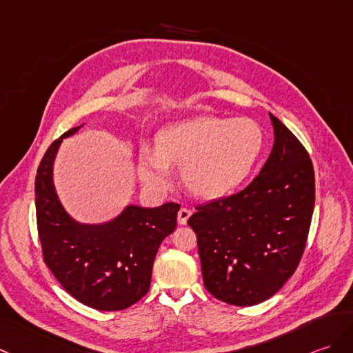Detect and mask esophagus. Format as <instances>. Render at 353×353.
Masks as SVG:
<instances>
[{
    "mask_svg": "<svg viewBox=\"0 0 353 353\" xmlns=\"http://www.w3.org/2000/svg\"><path fill=\"white\" fill-rule=\"evenodd\" d=\"M191 214H192V212H191L190 209H188V208H182V209H180V210L177 212V223H179L180 225H186L188 219H190Z\"/></svg>",
    "mask_w": 353,
    "mask_h": 353,
    "instance_id": "esophagus-1",
    "label": "esophagus"
}]
</instances>
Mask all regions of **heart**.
Segmentation results:
<instances>
[{
	"instance_id": "obj_1",
	"label": "heart",
	"mask_w": 353,
	"mask_h": 353,
	"mask_svg": "<svg viewBox=\"0 0 353 353\" xmlns=\"http://www.w3.org/2000/svg\"><path fill=\"white\" fill-rule=\"evenodd\" d=\"M263 145V130L251 119L199 116L176 121L159 130L154 150L139 152V177L152 190L165 191L170 167H180L182 182L194 195L221 199L248 179Z\"/></svg>"
}]
</instances>
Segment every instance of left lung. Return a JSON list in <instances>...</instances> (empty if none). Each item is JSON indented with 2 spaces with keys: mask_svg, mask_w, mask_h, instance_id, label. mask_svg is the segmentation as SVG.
<instances>
[{
  "mask_svg": "<svg viewBox=\"0 0 353 353\" xmlns=\"http://www.w3.org/2000/svg\"><path fill=\"white\" fill-rule=\"evenodd\" d=\"M274 147L260 174L234 195L188 219L199 243L204 288L250 307L269 299L304 254L314 210V170L305 147L269 112Z\"/></svg>",
  "mask_w": 353,
  "mask_h": 353,
  "instance_id": "left-lung-1",
  "label": "left lung"
}]
</instances>
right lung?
<instances>
[{
	"mask_svg": "<svg viewBox=\"0 0 353 353\" xmlns=\"http://www.w3.org/2000/svg\"><path fill=\"white\" fill-rule=\"evenodd\" d=\"M69 129L49 145L36 174V216L43 260L64 290L101 311L125 310L150 289L159 245L174 232L177 203L129 204L108 223L83 224L64 210L54 186V162Z\"/></svg>",
	"mask_w": 353,
	"mask_h": 353,
	"instance_id": "add662e5",
	"label": "right lung"
}]
</instances>
